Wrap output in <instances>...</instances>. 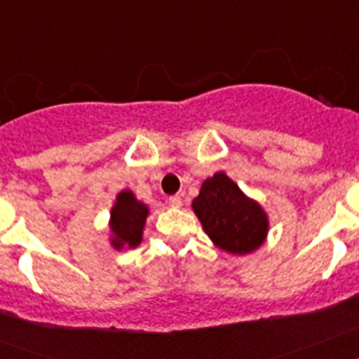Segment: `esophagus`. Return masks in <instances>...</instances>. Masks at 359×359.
<instances>
[{
    "instance_id": "esophagus-1",
    "label": "esophagus",
    "mask_w": 359,
    "mask_h": 359,
    "mask_svg": "<svg viewBox=\"0 0 359 359\" xmlns=\"http://www.w3.org/2000/svg\"><path fill=\"white\" fill-rule=\"evenodd\" d=\"M169 203H170V207L180 208V207H182V196H180V194L170 196V198H169Z\"/></svg>"
}]
</instances>
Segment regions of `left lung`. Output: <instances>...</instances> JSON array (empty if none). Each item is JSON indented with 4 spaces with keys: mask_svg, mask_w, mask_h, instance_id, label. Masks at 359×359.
I'll return each mask as SVG.
<instances>
[{
    "mask_svg": "<svg viewBox=\"0 0 359 359\" xmlns=\"http://www.w3.org/2000/svg\"><path fill=\"white\" fill-rule=\"evenodd\" d=\"M192 208L208 237L226 252L250 253L266 239V214L226 174L217 172L208 177L192 201Z\"/></svg>",
    "mask_w": 359,
    "mask_h": 359,
    "instance_id": "8db88e82",
    "label": "left lung"
}]
</instances>
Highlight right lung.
Masks as SVG:
<instances>
[{
    "label": "right lung",
    "instance_id": "right-lung-1",
    "mask_svg": "<svg viewBox=\"0 0 359 359\" xmlns=\"http://www.w3.org/2000/svg\"><path fill=\"white\" fill-rule=\"evenodd\" d=\"M147 207L144 203L136 201L133 192L123 190L120 192L116 205L111 210V230L115 233L113 246L115 248H135L142 241L145 217H147Z\"/></svg>",
    "mask_w": 359,
    "mask_h": 359
}]
</instances>
